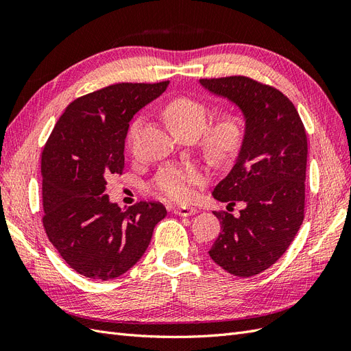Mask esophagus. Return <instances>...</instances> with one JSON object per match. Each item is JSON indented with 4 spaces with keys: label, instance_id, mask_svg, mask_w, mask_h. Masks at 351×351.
<instances>
[{
    "label": "esophagus",
    "instance_id": "obj_1",
    "mask_svg": "<svg viewBox=\"0 0 351 351\" xmlns=\"http://www.w3.org/2000/svg\"><path fill=\"white\" fill-rule=\"evenodd\" d=\"M196 212H197V209L190 208V206H176V208H174V214H176V215H180V217L195 215Z\"/></svg>",
    "mask_w": 351,
    "mask_h": 351
}]
</instances>
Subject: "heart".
Instances as JSON below:
<instances>
[{
  "label": "heart",
  "instance_id": "1",
  "mask_svg": "<svg viewBox=\"0 0 351 351\" xmlns=\"http://www.w3.org/2000/svg\"><path fill=\"white\" fill-rule=\"evenodd\" d=\"M165 120L178 137L200 134V147L215 164H226L234 158L244 143L246 127L237 112H224L208 125L209 108L204 102L189 97H178L165 104ZM136 120L129 129L127 143L132 147L139 132ZM206 182L204 168L195 164H169L159 169L151 184L154 192L167 200L187 202L193 196V187Z\"/></svg>",
  "mask_w": 351,
  "mask_h": 351
}]
</instances>
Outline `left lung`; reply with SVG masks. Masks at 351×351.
I'll return each mask as SVG.
<instances>
[{
    "label": "left lung",
    "mask_w": 351,
    "mask_h": 351,
    "mask_svg": "<svg viewBox=\"0 0 351 351\" xmlns=\"http://www.w3.org/2000/svg\"><path fill=\"white\" fill-rule=\"evenodd\" d=\"M200 84L239 105L246 137L214 197L246 208L236 218L214 210L221 232L209 256L236 277L268 269L289 249L304 218L307 137L293 102L269 84L246 76L200 79Z\"/></svg>",
    "instance_id": "obj_1"
}]
</instances>
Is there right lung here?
Wrapping results in <instances>:
<instances>
[{
    "mask_svg": "<svg viewBox=\"0 0 351 351\" xmlns=\"http://www.w3.org/2000/svg\"><path fill=\"white\" fill-rule=\"evenodd\" d=\"M168 83L124 82L83 95L62 112L44 146L42 224L60 256L83 277L107 281L129 271L167 215L159 202L123 210L110 202L107 183L123 174L133 115Z\"/></svg>",
    "mask_w": 351,
    "mask_h": 351,
    "instance_id": "add662e5",
    "label": "right lung"
}]
</instances>
